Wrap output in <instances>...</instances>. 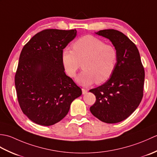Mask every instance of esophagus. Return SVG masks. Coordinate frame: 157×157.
Returning a JSON list of instances; mask_svg holds the SVG:
<instances>
[{
  "label": "esophagus",
  "instance_id": "obj_1",
  "mask_svg": "<svg viewBox=\"0 0 157 157\" xmlns=\"http://www.w3.org/2000/svg\"><path fill=\"white\" fill-rule=\"evenodd\" d=\"M82 94H86V93L88 92V90L86 89V88H82Z\"/></svg>",
  "mask_w": 157,
  "mask_h": 157
}]
</instances>
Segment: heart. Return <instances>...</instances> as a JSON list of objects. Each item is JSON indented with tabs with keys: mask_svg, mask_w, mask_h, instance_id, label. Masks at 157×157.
<instances>
[{
	"mask_svg": "<svg viewBox=\"0 0 157 157\" xmlns=\"http://www.w3.org/2000/svg\"><path fill=\"white\" fill-rule=\"evenodd\" d=\"M117 61V52L114 46L90 35L77 40L73 44V51L65 48L61 52L63 66L70 77L75 75L82 63L84 70L75 78L82 86L107 81L115 71Z\"/></svg>",
	"mask_w": 157,
	"mask_h": 157,
	"instance_id": "obj_1",
	"label": "heart"
}]
</instances>
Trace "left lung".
<instances>
[{
  "label": "left lung",
  "mask_w": 157,
  "mask_h": 157,
  "mask_svg": "<svg viewBox=\"0 0 157 157\" xmlns=\"http://www.w3.org/2000/svg\"><path fill=\"white\" fill-rule=\"evenodd\" d=\"M95 34L112 42L117 52V61L111 78L90 90L96 98L90 110L101 121L119 123L131 115L142 101L144 69L138 49L122 32L103 29Z\"/></svg>",
  "instance_id": "1"
}]
</instances>
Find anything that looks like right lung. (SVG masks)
Returning a JSON list of instances; mask_svg holds the SVG:
<instances>
[{"label":"right lung","instance_id":"add662e5","mask_svg":"<svg viewBox=\"0 0 157 157\" xmlns=\"http://www.w3.org/2000/svg\"><path fill=\"white\" fill-rule=\"evenodd\" d=\"M76 29H44L29 40L19 56L15 84L20 107L38 125L49 126L67 114L81 88L67 75L61 52L75 38Z\"/></svg>","mask_w":157,"mask_h":157}]
</instances>
